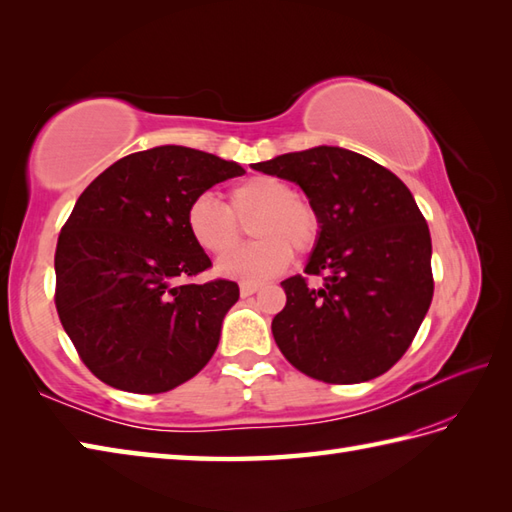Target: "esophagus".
Masks as SVG:
<instances>
[{
    "instance_id": "34e87169",
    "label": "esophagus",
    "mask_w": 512,
    "mask_h": 512,
    "mask_svg": "<svg viewBox=\"0 0 512 512\" xmlns=\"http://www.w3.org/2000/svg\"><path fill=\"white\" fill-rule=\"evenodd\" d=\"M258 291V287L256 285H241V298H249V295H254Z\"/></svg>"
}]
</instances>
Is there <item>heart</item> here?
Here are the masks:
<instances>
[{"mask_svg":"<svg viewBox=\"0 0 512 512\" xmlns=\"http://www.w3.org/2000/svg\"><path fill=\"white\" fill-rule=\"evenodd\" d=\"M252 220L250 224L248 221ZM186 230L199 249L221 256L240 240V223L250 224L255 243L223 256V278L258 285L278 276L295 254H309L320 241L322 221L309 201L298 197L285 179L254 175L227 190V206L199 195L186 208Z\"/></svg>","mask_w":512,"mask_h":512,"instance_id":"b5f03b06","label":"heart"}]
</instances>
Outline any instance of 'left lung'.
Wrapping results in <instances>:
<instances>
[{"label":"left lung","instance_id":"left-lung-1","mask_svg":"<svg viewBox=\"0 0 512 512\" xmlns=\"http://www.w3.org/2000/svg\"><path fill=\"white\" fill-rule=\"evenodd\" d=\"M295 181L320 214L306 276L282 280L274 322L291 366L324 383L381 377L410 348L434 295L431 236L412 192L388 168L339 146H315L254 164Z\"/></svg>","mask_w":512,"mask_h":512}]
</instances>
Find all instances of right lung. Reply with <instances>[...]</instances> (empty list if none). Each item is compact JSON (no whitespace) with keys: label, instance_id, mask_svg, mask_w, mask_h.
Returning <instances> with one entry per match:
<instances>
[{"label":"right lung","instance_id":"right-lung-1","mask_svg":"<svg viewBox=\"0 0 512 512\" xmlns=\"http://www.w3.org/2000/svg\"><path fill=\"white\" fill-rule=\"evenodd\" d=\"M245 170L186 146H155L111 164L65 221L54 304L102 383L160 394L206 366L238 300L232 280L177 282L212 267L186 230L188 203Z\"/></svg>","mask_w":512,"mask_h":512}]
</instances>
